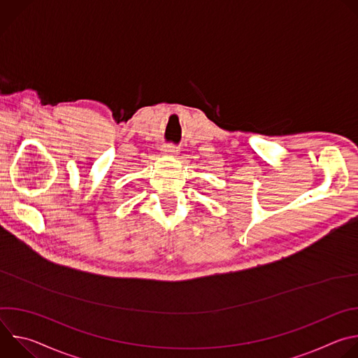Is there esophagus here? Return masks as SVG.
<instances>
[{"mask_svg":"<svg viewBox=\"0 0 358 358\" xmlns=\"http://www.w3.org/2000/svg\"><path fill=\"white\" fill-rule=\"evenodd\" d=\"M163 151L166 152V155H170V156H177L180 148L176 145V144H166L163 147Z\"/></svg>","mask_w":358,"mask_h":358,"instance_id":"obj_1","label":"esophagus"}]
</instances>
